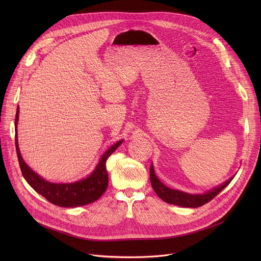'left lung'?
<instances>
[{
    "instance_id": "8db88e82",
    "label": "left lung",
    "mask_w": 261,
    "mask_h": 261,
    "mask_svg": "<svg viewBox=\"0 0 261 261\" xmlns=\"http://www.w3.org/2000/svg\"><path fill=\"white\" fill-rule=\"evenodd\" d=\"M150 179H151V184L154 191L163 201L170 204L182 206V207H198L207 203L215 196H217L223 189L226 187L227 185H229V182L232 180V177L226 180L224 184L219 186V187L204 194H189L179 190L168 188L167 186H165L156 175L154 170V165L152 163L150 168Z\"/></svg>"
}]
</instances>
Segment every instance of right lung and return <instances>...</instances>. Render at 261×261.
Segmentation results:
<instances>
[{
  "label": "right lung",
  "instance_id": "1",
  "mask_svg": "<svg viewBox=\"0 0 261 261\" xmlns=\"http://www.w3.org/2000/svg\"><path fill=\"white\" fill-rule=\"evenodd\" d=\"M18 117L19 107L16 109L15 116V146L21 173L31 187L53 204L62 207H76L98 200L105 192L108 186V173L105 166L106 160L117 150L124 140L122 139L116 142L113 146H110L101 156L93 172L90 173V175H88L86 178L74 182H50L31 169V167L23 161L20 155L17 140Z\"/></svg>",
  "mask_w": 261,
  "mask_h": 261
}]
</instances>
